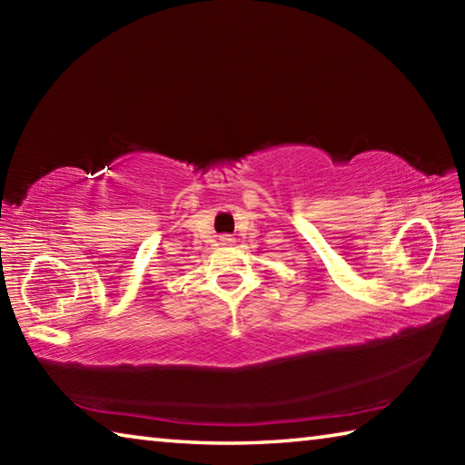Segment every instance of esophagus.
Here are the masks:
<instances>
[{"mask_svg": "<svg viewBox=\"0 0 465 465\" xmlns=\"http://www.w3.org/2000/svg\"><path fill=\"white\" fill-rule=\"evenodd\" d=\"M222 240H223V242H233L232 238H222Z\"/></svg>", "mask_w": 465, "mask_h": 465, "instance_id": "34e87169", "label": "esophagus"}]
</instances>
